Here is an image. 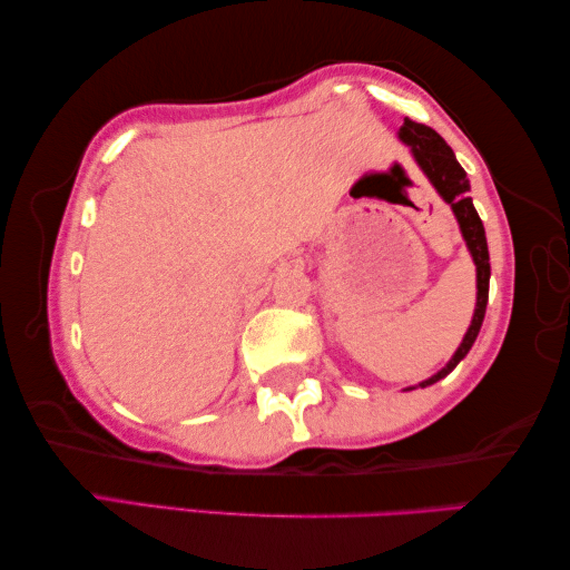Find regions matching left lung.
Wrapping results in <instances>:
<instances>
[{"label": "left lung", "instance_id": "obj_1", "mask_svg": "<svg viewBox=\"0 0 570 570\" xmlns=\"http://www.w3.org/2000/svg\"><path fill=\"white\" fill-rule=\"evenodd\" d=\"M399 141L412 148V156L419 169H422L429 184L434 186V191L452 207L454 219L460 224L464 245H468V252L472 255L474 269H478V303H474L470 328L464 333L460 346H456L454 356L446 361V366L436 371L434 376L419 381L416 386L424 389V386L436 384V381L444 379L446 373H452L456 363L468 356L472 343L478 341V333L484 321V307H488V293H490V252H488V237H484L482 219L470 197L468 174H464V169L460 166V161H456L454 151L446 146L444 138L436 134L434 128L406 118L404 126L399 128ZM416 386H409L406 391H412Z\"/></svg>", "mask_w": 570, "mask_h": 570}]
</instances>
